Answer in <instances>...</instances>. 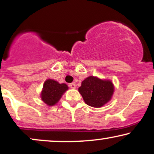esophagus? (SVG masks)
I'll return each mask as SVG.
<instances>
[{"instance_id": "34e87169", "label": "esophagus", "mask_w": 154, "mask_h": 154, "mask_svg": "<svg viewBox=\"0 0 154 154\" xmlns=\"http://www.w3.org/2000/svg\"><path fill=\"white\" fill-rule=\"evenodd\" d=\"M69 87L71 88H72V89H75V88H76V85L74 82H72V83H71V84H69Z\"/></svg>"}]
</instances>
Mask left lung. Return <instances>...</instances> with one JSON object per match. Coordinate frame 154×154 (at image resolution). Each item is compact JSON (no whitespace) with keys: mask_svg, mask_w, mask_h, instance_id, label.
<instances>
[{"mask_svg":"<svg viewBox=\"0 0 154 154\" xmlns=\"http://www.w3.org/2000/svg\"><path fill=\"white\" fill-rule=\"evenodd\" d=\"M78 91L86 104L100 108L111 99L114 87L111 80L90 76L82 81Z\"/></svg>","mask_w":154,"mask_h":154,"instance_id":"obj_1","label":"left lung"}]
</instances>
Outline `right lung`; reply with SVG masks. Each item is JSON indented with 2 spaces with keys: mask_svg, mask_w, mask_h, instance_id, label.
I'll return each mask as SVG.
<instances>
[{
  "mask_svg": "<svg viewBox=\"0 0 154 154\" xmlns=\"http://www.w3.org/2000/svg\"><path fill=\"white\" fill-rule=\"evenodd\" d=\"M68 88V86L64 83L60 84L54 79H48L44 82L40 98L44 103L49 106H54L59 102Z\"/></svg>",
  "mask_w": 154,
  "mask_h": 154,
  "instance_id": "right-lung-1",
  "label": "right lung"
}]
</instances>
